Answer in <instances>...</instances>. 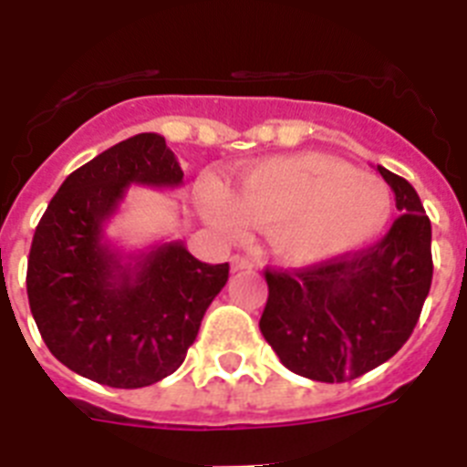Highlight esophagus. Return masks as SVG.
<instances>
[{
  "label": "esophagus",
  "instance_id": "34e87169",
  "mask_svg": "<svg viewBox=\"0 0 467 467\" xmlns=\"http://www.w3.org/2000/svg\"><path fill=\"white\" fill-rule=\"evenodd\" d=\"M231 269L250 271V269H254V262L250 257H243V254H234V257H231Z\"/></svg>",
  "mask_w": 467,
  "mask_h": 467
}]
</instances>
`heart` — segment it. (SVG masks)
I'll return each instance as SVG.
<instances>
[{"label": "heart", "instance_id": "heart-1", "mask_svg": "<svg viewBox=\"0 0 467 467\" xmlns=\"http://www.w3.org/2000/svg\"><path fill=\"white\" fill-rule=\"evenodd\" d=\"M198 205L220 236L241 241L250 226L266 229L283 262L311 266L374 241L390 220L393 193L383 180L344 161L301 151L259 161L234 192L208 182Z\"/></svg>", "mask_w": 467, "mask_h": 467}]
</instances>
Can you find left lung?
<instances>
[{
    "label": "left lung",
    "instance_id": "left-lung-1",
    "mask_svg": "<svg viewBox=\"0 0 467 467\" xmlns=\"http://www.w3.org/2000/svg\"><path fill=\"white\" fill-rule=\"evenodd\" d=\"M377 171L402 213L377 245L301 271H266L259 329L299 377L341 383L372 372L410 339L431 292V220L404 177Z\"/></svg>",
    "mask_w": 467,
    "mask_h": 467
}]
</instances>
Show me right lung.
Instances as JSON below:
<instances>
[{"instance_id":"1","label":"right lung","mask_w":467,"mask_h":467,"mask_svg":"<svg viewBox=\"0 0 467 467\" xmlns=\"http://www.w3.org/2000/svg\"><path fill=\"white\" fill-rule=\"evenodd\" d=\"M182 168L166 140L140 133L77 168L35 231L27 299L41 339L72 372L144 388L187 358L229 264L198 262L182 241L121 253L105 226L130 184L175 189Z\"/></svg>"}]
</instances>
